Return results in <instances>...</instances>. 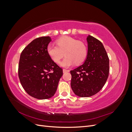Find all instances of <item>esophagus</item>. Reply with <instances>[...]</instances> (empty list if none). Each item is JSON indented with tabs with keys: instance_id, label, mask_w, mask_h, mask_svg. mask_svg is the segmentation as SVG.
<instances>
[{
	"instance_id": "34e87169",
	"label": "esophagus",
	"mask_w": 132,
	"mask_h": 132,
	"mask_svg": "<svg viewBox=\"0 0 132 132\" xmlns=\"http://www.w3.org/2000/svg\"><path fill=\"white\" fill-rule=\"evenodd\" d=\"M69 70H67V69H63V72L64 73H67V72H69Z\"/></svg>"
}]
</instances>
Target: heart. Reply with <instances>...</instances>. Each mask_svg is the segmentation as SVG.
Masks as SVG:
<instances>
[{"mask_svg":"<svg viewBox=\"0 0 132 132\" xmlns=\"http://www.w3.org/2000/svg\"><path fill=\"white\" fill-rule=\"evenodd\" d=\"M57 46L48 45L47 52L53 61L58 63L65 55V57L61 63V65L68 68L76 64H80L84 62L87 54L86 45L83 42L78 41L73 37L64 36L59 38L57 41Z\"/></svg>","mask_w":132,"mask_h":132,"instance_id":"1","label":"heart"}]
</instances>
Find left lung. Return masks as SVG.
Returning <instances> with one entry per match:
<instances>
[{"mask_svg":"<svg viewBox=\"0 0 132 132\" xmlns=\"http://www.w3.org/2000/svg\"><path fill=\"white\" fill-rule=\"evenodd\" d=\"M87 54L82 65L70 71L71 87L81 97L97 94L105 84L109 74V58L103 44L88 35Z\"/></svg>","mask_w":132,"mask_h":132,"instance_id":"left-lung-1","label":"left lung"}]
</instances>
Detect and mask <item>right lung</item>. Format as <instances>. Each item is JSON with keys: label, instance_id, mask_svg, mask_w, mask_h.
<instances>
[{"label": "right lung", "instance_id": "right-lung-1", "mask_svg": "<svg viewBox=\"0 0 132 132\" xmlns=\"http://www.w3.org/2000/svg\"><path fill=\"white\" fill-rule=\"evenodd\" d=\"M52 39L44 36L35 39L22 52L19 64L21 84L31 96L39 100L53 96L63 70L47 52Z\"/></svg>", "mask_w": 132, "mask_h": 132}]
</instances>
